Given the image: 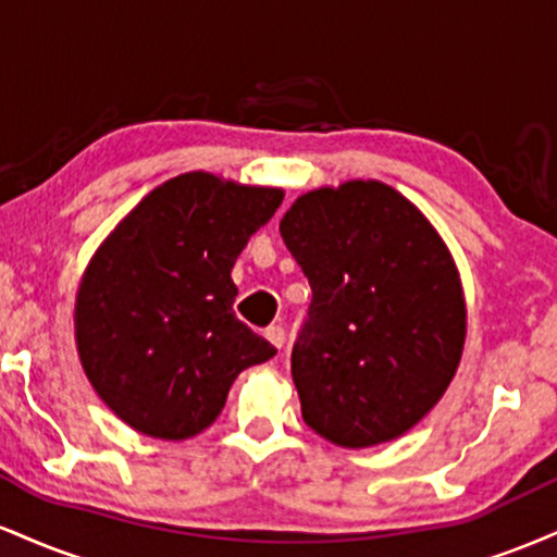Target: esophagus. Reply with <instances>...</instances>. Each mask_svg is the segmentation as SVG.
Instances as JSON below:
<instances>
[{
	"mask_svg": "<svg viewBox=\"0 0 557 557\" xmlns=\"http://www.w3.org/2000/svg\"><path fill=\"white\" fill-rule=\"evenodd\" d=\"M264 335H267V341L274 345V348H283V345H285V330L283 327H270L264 332Z\"/></svg>",
	"mask_w": 557,
	"mask_h": 557,
	"instance_id": "esophagus-1",
	"label": "esophagus"
}]
</instances>
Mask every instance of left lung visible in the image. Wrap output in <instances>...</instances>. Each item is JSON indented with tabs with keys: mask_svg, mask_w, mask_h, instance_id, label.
<instances>
[{
	"mask_svg": "<svg viewBox=\"0 0 557 557\" xmlns=\"http://www.w3.org/2000/svg\"><path fill=\"white\" fill-rule=\"evenodd\" d=\"M280 235L311 285L290 359L304 421L350 450L406 434L463 356L466 298L450 248L417 203L380 181L298 196Z\"/></svg>",
	"mask_w": 557,
	"mask_h": 557,
	"instance_id": "1",
	"label": "left lung"
}]
</instances>
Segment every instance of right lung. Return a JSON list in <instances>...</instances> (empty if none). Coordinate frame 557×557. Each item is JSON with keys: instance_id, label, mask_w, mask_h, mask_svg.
Returning <instances> with one entry per match:
<instances>
[{"instance_id": "add662e5", "label": "right lung", "mask_w": 557, "mask_h": 557, "mask_svg": "<svg viewBox=\"0 0 557 557\" xmlns=\"http://www.w3.org/2000/svg\"><path fill=\"white\" fill-rule=\"evenodd\" d=\"M285 190L183 172L101 240L75 296V345L127 426L188 440L214 424L235 376L277 350L235 317V259Z\"/></svg>"}]
</instances>
